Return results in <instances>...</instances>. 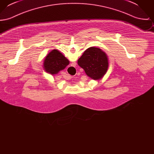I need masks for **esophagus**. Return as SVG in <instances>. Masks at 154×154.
Instances as JSON below:
<instances>
[{
  "label": "esophagus",
  "mask_w": 154,
  "mask_h": 154,
  "mask_svg": "<svg viewBox=\"0 0 154 154\" xmlns=\"http://www.w3.org/2000/svg\"><path fill=\"white\" fill-rule=\"evenodd\" d=\"M74 66V63H72V66H70V67H69L68 68H67V70L68 69H72V68H73ZM69 77H70V79H71V78H72V76H71V75H69Z\"/></svg>",
  "instance_id": "obj_1"
}]
</instances>
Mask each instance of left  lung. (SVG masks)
Returning <instances> with one entry per match:
<instances>
[{
    "label": "left lung",
    "instance_id": "1",
    "mask_svg": "<svg viewBox=\"0 0 154 154\" xmlns=\"http://www.w3.org/2000/svg\"><path fill=\"white\" fill-rule=\"evenodd\" d=\"M78 65L93 80H99L106 73L109 62L107 55L100 48L89 47L78 60Z\"/></svg>",
    "mask_w": 154,
    "mask_h": 154
}]
</instances>
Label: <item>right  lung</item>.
Wrapping results in <instances>:
<instances>
[{
	"mask_svg": "<svg viewBox=\"0 0 154 154\" xmlns=\"http://www.w3.org/2000/svg\"><path fill=\"white\" fill-rule=\"evenodd\" d=\"M69 64V60L62 53L54 50L47 54L44 60V69L52 75L63 70Z\"/></svg>",
	"mask_w": 154,
	"mask_h": 154,
	"instance_id": "1",
	"label": "right lung"
}]
</instances>
